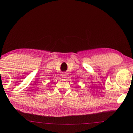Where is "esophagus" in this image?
I'll use <instances>...</instances> for the list:
<instances>
[{"instance_id":"34e87169","label":"esophagus","mask_w":133,"mask_h":133,"mask_svg":"<svg viewBox=\"0 0 133 133\" xmlns=\"http://www.w3.org/2000/svg\"><path fill=\"white\" fill-rule=\"evenodd\" d=\"M61 76L62 77H66V76H67V74L65 72H63L62 73V74H61Z\"/></svg>"}]
</instances>
